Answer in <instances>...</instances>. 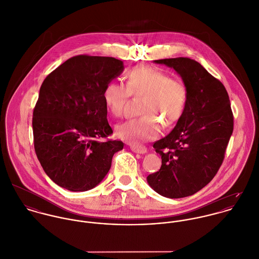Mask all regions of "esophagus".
<instances>
[{
  "label": "esophagus",
  "instance_id": "1",
  "mask_svg": "<svg viewBox=\"0 0 259 259\" xmlns=\"http://www.w3.org/2000/svg\"><path fill=\"white\" fill-rule=\"evenodd\" d=\"M130 149L133 152L139 153V154H146L147 153V149L144 146H141V145H130Z\"/></svg>",
  "mask_w": 259,
  "mask_h": 259
}]
</instances>
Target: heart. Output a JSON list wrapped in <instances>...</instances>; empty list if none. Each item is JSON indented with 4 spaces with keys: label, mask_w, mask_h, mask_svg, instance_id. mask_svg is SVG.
Here are the masks:
<instances>
[{
    "label": "heart",
    "mask_w": 259,
    "mask_h": 259,
    "mask_svg": "<svg viewBox=\"0 0 259 259\" xmlns=\"http://www.w3.org/2000/svg\"><path fill=\"white\" fill-rule=\"evenodd\" d=\"M126 86L111 81L103 90V102L114 117L123 114L130 96L143 97L138 119L128 120L116 127V134L129 143L155 138L163 129L173 127L183 116L188 103V89L180 79L170 78L152 67H137L126 76Z\"/></svg>",
    "instance_id": "b5f03b06"
}]
</instances>
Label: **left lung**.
Listing matches in <instances>:
<instances>
[{
  "label": "left lung",
  "mask_w": 259,
  "mask_h": 259,
  "mask_svg": "<svg viewBox=\"0 0 259 259\" xmlns=\"http://www.w3.org/2000/svg\"><path fill=\"white\" fill-rule=\"evenodd\" d=\"M153 62L174 69L181 77L188 89V103L174 129L154 143L162 165L147 176V182L164 197H187L206 186L222 164L233 132L229 97L223 84L194 60L180 57Z\"/></svg>",
  "instance_id": "obj_1"
}]
</instances>
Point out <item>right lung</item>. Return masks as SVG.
Here are the masks:
<instances>
[{
  "label": "right lung",
  "mask_w": 259,
  "mask_h": 259,
  "mask_svg": "<svg viewBox=\"0 0 259 259\" xmlns=\"http://www.w3.org/2000/svg\"><path fill=\"white\" fill-rule=\"evenodd\" d=\"M124 71L121 60L80 55L47 76L33 113L34 146L53 182L70 191L96 187L124 143L103 141L113 133L104 88Z\"/></svg>",
  "instance_id": "obj_1"
}]
</instances>
